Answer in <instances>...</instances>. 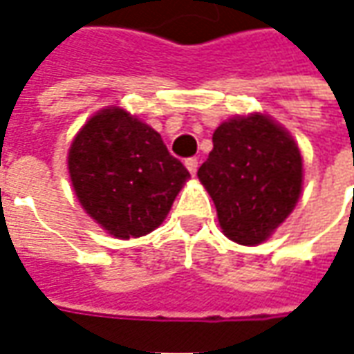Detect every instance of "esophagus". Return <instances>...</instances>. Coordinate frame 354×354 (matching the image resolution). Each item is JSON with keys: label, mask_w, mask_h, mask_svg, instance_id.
I'll return each instance as SVG.
<instances>
[{"label": "esophagus", "mask_w": 354, "mask_h": 354, "mask_svg": "<svg viewBox=\"0 0 354 354\" xmlns=\"http://www.w3.org/2000/svg\"><path fill=\"white\" fill-rule=\"evenodd\" d=\"M185 167L189 169V173H191V175H195L198 169V161L195 159V157H191V159H187V161H185Z\"/></svg>", "instance_id": "1"}]
</instances>
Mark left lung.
<instances>
[{"label":"left lung","mask_w":354,"mask_h":354,"mask_svg":"<svg viewBox=\"0 0 354 354\" xmlns=\"http://www.w3.org/2000/svg\"><path fill=\"white\" fill-rule=\"evenodd\" d=\"M198 181L226 238L258 246L292 214L304 189V157L292 133L264 112L234 116L212 133Z\"/></svg>","instance_id":"left-lung-1"}]
</instances>
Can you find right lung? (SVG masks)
<instances>
[{
	"instance_id": "right-lung-1",
	"label": "right lung",
	"mask_w": 354,
	"mask_h": 354,
	"mask_svg": "<svg viewBox=\"0 0 354 354\" xmlns=\"http://www.w3.org/2000/svg\"><path fill=\"white\" fill-rule=\"evenodd\" d=\"M66 165L80 207L120 240L161 226L191 177L156 129L120 106L86 120L68 147Z\"/></svg>"
}]
</instances>
